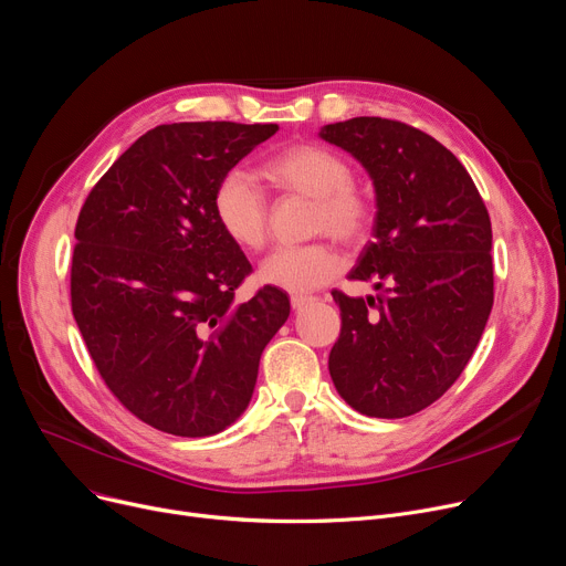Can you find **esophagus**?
I'll return each instance as SVG.
<instances>
[{
	"instance_id": "1",
	"label": "esophagus",
	"mask_w": 566,
	"mask_h": 566,
	"mask_svg": "<svg viewBox=\"0 0 566 566\" xmlns=\"http://www.w3.org/2000/svg\"><path fill=\"white\" fill-rule=\"evenodd\" d=\"M312 301H314L312 296H291V307H293V310H301V307L310 305Z\"/></svg>"
}]
</instances>
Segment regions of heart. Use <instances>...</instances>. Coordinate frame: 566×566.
<instances>
[{
	"label": "heart",
	"mask_w": 566,
	"mask_h": 566,
	"mask_svg": "<svg viewBox=\"0 0 566 566\" xmlns=\"http://www.w3.org/2000/svg\"><path fill=\"white\" fill-rule=\"evenodd\" d=\"M275 187L312 199V233H328L344 244H358L373 227V199L354 180L352 164L316 143L289 145L263 166ZM212 212L219 229L238 248L256 252L268 240V201L244 170H229L212 193ZM342 268V259L328 242L303 248H280L261 268L259 280L289 293H307L328 284Z\"/></svg>",
	"instance_id": "heart-1"
}]
</instances>
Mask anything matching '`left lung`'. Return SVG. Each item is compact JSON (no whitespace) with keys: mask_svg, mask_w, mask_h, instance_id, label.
Segmentation results:
<instances>
[{"mask_svg":"<svg viewBox=\"0 0 566 566\" xmlns=\"http://www.w3.org/2000/svg\"><path fill=\"white\" fill-rule=\"evenodd\" d=\"M375 185V240L349 277L377 298L333 293L342 328L328 370L342 400L375 419L430 407L472 358L493 310V229L451 150L405 122L352 117L318 132Z\"/></svg>","mask_w":566,"mask_h":566,"instance_id":"1","label":"left lung"}]
</instances>
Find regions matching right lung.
<instances>
[{"mask_svg":"<svg viewBox=\"0 0 566 566\" xmlns=\"http://www.w3.org/2000/svg\"><path fill=\"white\" fill-rule=\"evenodd\" d=\"M277 125L176 122L143 134L94 185L78 214L71 310L113 396L147 426L210 437L248 409L286 293L259 289L219 229L217 182Z\"/></svg>","mask_w":566,"mask_h":566,"instance_id":"obj_1","label":"right lung"}]
</instances>
